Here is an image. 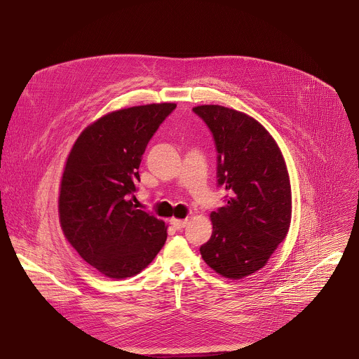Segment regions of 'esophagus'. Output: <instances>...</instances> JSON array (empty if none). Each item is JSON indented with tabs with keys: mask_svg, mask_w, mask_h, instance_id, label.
Masks as SVG:
<instances>
[{
	"mask_svg": "<svg viewBox=\"0 0 359 359\" xmlns=\"http://www.w3.org/2000/svg\"><path fill=\"white\" fill-rule=\"evenodd\" d=\"M170 224L176 229V230H182V229H184L186 227V224H187V219H172L170 220Z\"/></svg>",
	"mask_w": 359,
	"mask_h": 359,
	"instance_id": "esophagus-1",
	"label": "esophagus"
}]
</instances>
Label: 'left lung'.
<instances>
[{"mask_svg": "<svg viewBox=\"0 0 359 359\" xmlns=\"http://www.w3.org/2000/svg\"><path fill=\"white\" fill-rule=\"evenodd\" d=\"M193 111L213 133L219 184L230 194L226 206L210 213L213 233L200 254L222 277L240 280L262 270L288 234L292 197L285 159L250 115L222 105Z\"/></svg>", "mask_w": 359, "mask_h": 359, "instance_id": "1", "label": "left lung"}]
</instances>
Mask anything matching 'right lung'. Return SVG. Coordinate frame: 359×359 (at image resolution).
<instances>
[{
    "mask_svg": "<svg viewBox=\"0 0 359 359\" xmlns=\"http://www.w3.org/2000/svg\"><path fill=\"white\" fill-rule=\"evenodd\" d=\"M176 108L149 104L109 112L88 125L67 158L58 213L65 238L108 278L144 270L163 247V220L135 209L140 158L147 142Z\"/></svg>",
    "mask_w": 359,
    "mask_h": 359,
    "instance_id": "right-lung-1",
    "label": "right lung"
}]
</instances>
